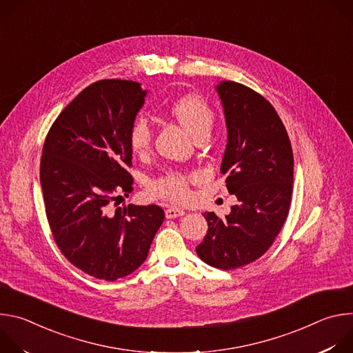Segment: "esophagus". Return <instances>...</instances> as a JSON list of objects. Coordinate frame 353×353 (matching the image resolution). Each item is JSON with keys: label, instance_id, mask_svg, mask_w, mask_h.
<instances>
[{"label": "esophagus", "instance_id": "esophagus-1", "mask_svg": "<svg viewBox=\"0 0 353 353\" xmlns=\"http://www.w3.org/2000/svg\"><path fill=\"white\" fill-rule=\"evenodd\" d=\"M184 214H185V212H184V210L177 208V207H170V208H168V210H166V218H168V219L180 218V216H183Z\"/></svg>", "mask_w": 353, "mask_h": 353}]
</instances>
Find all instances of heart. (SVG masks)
I'll return each instance as SVG.
<instances>
[{
    "mask_svg": "<svg viewBox=\"0 0 353 353\" xmlns=\"http://www.w3.org/2000/svg\"><path fill=\"white\" fill-rule=\"evenodd\" d=\"M170 113L194 138L207 135L215 119L212 106L207 99L199 94H187L177 99L170 106ZM127 137L128 145L137 157L142 158L150 152L154 131L146 119L141 116L135 117L130 124ZM191 180V174L169 170L149 181L148 192L152 198L179 203L188 198Z\"/></svg>",
    "mask_w": 353,
    "mask_h": 353,
    "instance_id": "obj_1",
    "label": "heart"
}]
</instances>
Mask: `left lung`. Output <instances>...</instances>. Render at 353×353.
<instances>
[{
	"label": "left lung",
	"mask_w": 353,
	"mask_h": 353,
	"mask_svg": "<svg viewBox=\"0 0 353 353\" xmlns=\"http://www.w3.org/2000/svg\"><path fill=\"white\" fill-rule=\"evenodd\" d=\"M216 89L228 125L221 172L239 204L225 218L204 214L208 232L195 251L211 267L234 270L259 260L281 232L290 207L293 152L282 120L264 96L233 81Z\"/></svg>",
	"instance_id": "1"
}]
</instances>
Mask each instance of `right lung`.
I'll return each instance as SVG.
<instances>
[{
	"instance_id": "obj_1",
	"label": "right lung",
	"mask_w": 353,
	"mask_h": 353,
	"mask_svg": "<svg viewBox=\"0 0 353 353\" xmlns=\"http://www.w3.org/2000/svg\"><path fill=\"white\" fill-rule=\"evenodd\" d=\"M145 94L134 81L93 82L44 139L40 184L50 230L63 256L97 279L134 272L165 219L158 205L117 207L134 190L127 135Z\"/></svg>"
}]
</instances>
